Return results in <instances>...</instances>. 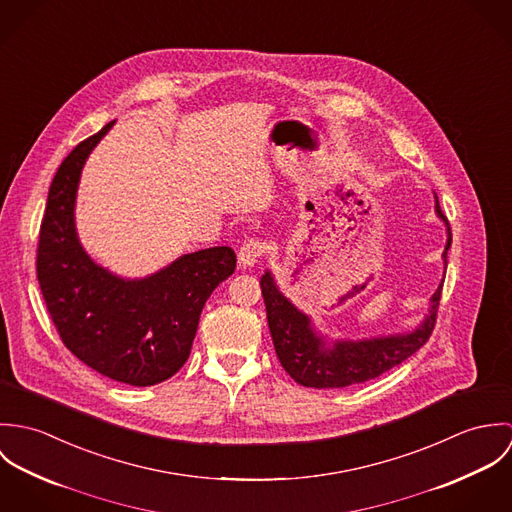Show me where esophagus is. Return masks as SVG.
Returning <instances> with one entry per match:
<instances>
[{
  "mask_svg": "<svg viewBox=\"0 0 512 512\" xmlns=\"http://www.w3.org/2000/svg\"><path fill=\"white\" fill-rule=\"evenodd\" d=\"M266 250H268V246H266L264 240H260V238H248V240L240 246V250H238V262H240V266L250 268V266L258 264V262L262 260V256L266 254Z\"/></svg>",
  "mask_w": 512,
  "mask_h": 512,
  "instance_id": "esophagus-1",
  "label": "esophagus"
}]
</instances>
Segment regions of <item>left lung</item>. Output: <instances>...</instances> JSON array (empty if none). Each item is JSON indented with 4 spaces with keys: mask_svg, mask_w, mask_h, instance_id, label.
Here are the masks:
<instances>
[{
    "mask_svg": "<svg viewBox=\"0 0 512 512\" xmlns=\"http://www.w3.org/2000/svg\"><path fill=\"white\" fill-rule=\"evenodd\" d=\"M436 213L447 224V244L443 252V262L447 266L451 228L439 209L438 197ZM260 286L276 355L286 372L297 384L309 388H345L384 374L386 370L404 363L428 343L436 327L443 282L432 297V307L424 323L412 333L374 337L363 341H335L331 347H327L325 339L315 333V329L311 327V319L278 290L270 272L262 276Z\"/></svg>",
    "mask_w": 512,
    "mask_h": 512,
    "instance_id": "8db88e82",
    "label": "left lung"
}]
</instances>
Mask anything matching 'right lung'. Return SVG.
<instances>
[{"label":"right lung","mask_w":512,"mask_h":512,"mask_svg":"<svg viewBox=\"0 0 512 512\" xmlns=\"http://www.w3.org/2000/svg\"><path fill=\"white\" fill-rule=\"evenodd\" d=\"M114 122L74 147L47 199L37 280L61 341L84 365L132 386L171 378L187 363L209 295L232 276L236 254L215 246L185 254L144 280H124L90 260L74 228L82 165Z\"/></svg>","instance_id":"obj_1"}]
</instances>
